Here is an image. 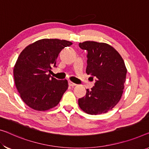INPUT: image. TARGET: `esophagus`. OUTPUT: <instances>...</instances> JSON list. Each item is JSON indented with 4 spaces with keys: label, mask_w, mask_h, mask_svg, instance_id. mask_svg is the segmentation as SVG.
Wrapping results in <instances>:
<instances>
[{
    "label": "esophagus",
    "mask_w": 149,
    "mask_h": 149,
    "mask_svg": "<svg viewBox=\"0 0 149 149\" xmlns=\"http://www.w3.org/2000/svg\"><path fill=\"white\" fill-rule=\"evenodd\" d=\"M68 85L70 86H74L77 85V84H75V83H74V82H72L71 81H68Z\"/></svg>",
    "instance_id": "34e87169"
}]
</instances>
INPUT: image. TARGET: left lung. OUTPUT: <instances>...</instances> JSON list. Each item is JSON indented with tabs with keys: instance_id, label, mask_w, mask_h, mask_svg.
Here are the masks:
<instances>
[{
	"instance_id": "left-lung-1",
	"label": "left lung",
	"mask_w": 149,
	"mask_h": 149,
	"mask_svg": "<svg viewBox=\"0 0 149 149\" xmlns=\"http://www.w3.org/2000/svg\"><path fill=\"white\" fill-rule=\"evenodd\" d=\"M79 45L88 52L86 72L95 79V86L79 99L80 108L89 114L107 113L122 97L127 72L124 61L106 43L85 41Z\"/></svg>"
}]
</instances>
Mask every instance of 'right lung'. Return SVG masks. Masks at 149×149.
Instances as JSON below:
<instances>
[{"instance_id":"obj_1","label":"right lung","mask_w":149,"mask_h":149,"mask_svg":"<svg viewBox=\"0 0 149 149\" xmlns=\"http://www.w3.org/2000/svg\"><path fill=\"white\" fill-rule=\"evenodd\" d=\"M71 42L44 38L20 52L14 67L16 86L29 107L44 111L56 107L68 88L67 80H57L49 72L56 67L58 54Z\"/></svg>"}]
</instances>
